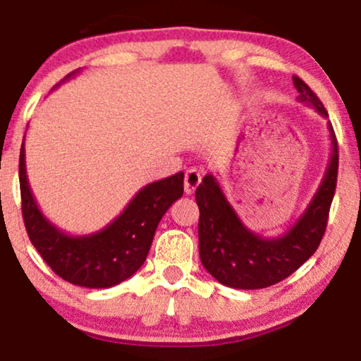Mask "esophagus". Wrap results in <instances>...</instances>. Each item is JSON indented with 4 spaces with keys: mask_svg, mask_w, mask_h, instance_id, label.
Wrapping results in <instances>:
<instances>
[{
    "mask_svg": "<svg viewBox=\"0 0 361 361\" xmlns=\"http://www.w3.org/2000/svg\"><path fill=\"white\" fill-rule=\"evenodd\" d=\"M200 183H202V173L196 170V168H190L185 173V193L191 195Z\"/></svg>",
    "mask_w": 361,
    "mask_h": 361,
    "instance_id": "obj_1",
    "label": "esophagus"
}]
</instances>
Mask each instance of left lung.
I'll return each mask as SVG.
<instances>
[{
  "instance_id": "left-lung-1",
  "label": "left lung",
  "mask_w": 361,
  "mask_h": 361,
  "mask_svg": "<svg viewBox=\"0 0 361 361\" xmlns=\"http://www.w3.org/2000/svg\"><path fill=\"white\" fill-rule=\"evenodd\" d=\"M293 85L298 102L328 118L320 98L303 80L293 76ZM328 130L331 153L320 188L295 225L276 238H263L248 230L228 203L216 178H203L195 193L200 208L198 246L204 270L214 280L230 288H267L288 278L317 252L326 230L338 175V145L331 123Z\"/></svg>"
}]
</instances>
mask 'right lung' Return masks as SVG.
I'll list each match as a JSON object with an SVG mask.
<instances>
[{
    "label": "right lung",
    "mask_w": 361,
    "mask_h": 361,
    "mask_svg": "<svg viewBox=\"0 0 361 361\" xmlns=\"http://www.w3.org/2000/svg\"><path fill=\"white\" fill-rule=\"evenodd\" d=\"M75 73H70L65 80H70ZM183 171H180L165 180L153 181L141 188L120 216L103 230L71 236L54 226L36 204L26 176L23 143L20 152L23 220L31 243L58 276L85 288H109L135 275L145 263L159 220L183 196Z\"/></svg>",
    "instance_id": "add662e5"
}]
</instances>
